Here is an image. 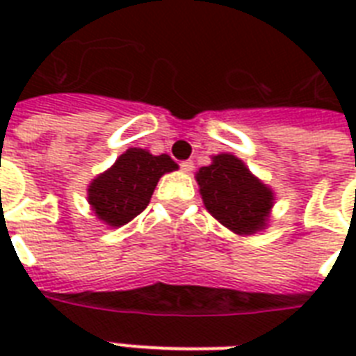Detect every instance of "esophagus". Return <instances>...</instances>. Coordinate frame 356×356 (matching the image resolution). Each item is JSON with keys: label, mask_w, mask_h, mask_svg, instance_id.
I'll use <instances>...</instances> for the list:
<instances>
[{"label": "esophagus", "mask_w": 356, "mask_h": 356, "mask_svg": "<svg viewBox=\"0 0 356 356\" xmlns=\"http://www.w3.org/2000/svg\"><path fill=\"white\" fill-rule=\"evenodd\" d=\"M179 166H181V170H183L184 173H190V172H192V170H194V162H192V161H183V162H181V164H179Z\"/></svg>", "instance_id": "esophagus-1"}]
</instances>
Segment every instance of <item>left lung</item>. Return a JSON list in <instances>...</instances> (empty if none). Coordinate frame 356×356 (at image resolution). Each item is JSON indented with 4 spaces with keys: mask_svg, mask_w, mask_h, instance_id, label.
Returning <instances> with one entry per match:
<instances>
[{
    "mask_svg": "<svg viewBox=\"0 0 356 356\" xmlns=\"http://www.w3.org/2000/svg\"><path fill=\"white\" fill-rule=\"evenodd\" d=\"M207 211L236 234H253L268 223L273 192L240 159L229 153L212 156V164L195 173Z\"/></svg>",
    "mask_w": 356,
    "mask_h": 356,
    "instance_id": "1",
    "label": "left lung"
}]
</instances>
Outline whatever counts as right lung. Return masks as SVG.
<instances>
[{
	"label": "right lung",
	"mask_w": 356,
	"mask_h": 356,
	"mask_svg": "<svg viewBox=\"0 0 356 356\" xmlns=\"http://www.w3.org/2000/svg\"><path fill=\"white\" fill-rule=\"evenodd\" d=\"M177 170L168 155L131 147L118 156L113 168L97 175L88 186V203L102 222L122 227L136 218L149 203L159 179Z\"/></svg>",
	"instance_id": "1"
}]
</instances>
